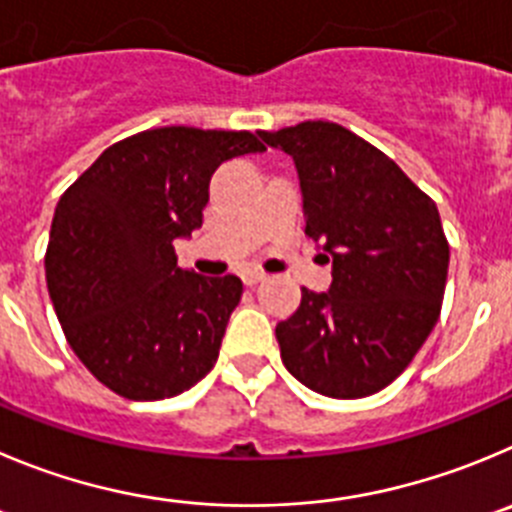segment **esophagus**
<instances>
[{"instance_id":"obj_1","label":"esophagus","mask_w":512,"mask_h":512,"mask_svg":"<svg viewBox=\"0 0 512 512\" xmlns=\"http://www.w3.org/2000/svg\"><path fill=\"white\" fill-rule=\"evenodd\" d=\"M260 280H265V272H262V270H245V272H242V283H245V285H257Z\"/></svg>"}]
</instances>
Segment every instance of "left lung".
Masks as SVG:
<instances>
[{
	"instance_id": "left-lung-1",
	"label": "left lung",
	"mask_w": 512,
	"mask_h": 512,
	"mask_svg": "<svg viewBox=\"0 0 512 512\" xmlns=\"http://www.w3.org/2000/svg\"><path fill=\"white\" fill-rule=\"evenodd\" d=\"M293 156L305 234L331 262L328 293L303 288L275 336L285 369L333 399L389 386L439 318L450 245L437 204L394 161L331 121L262 131Z\"/></svg>"
}]
</instances>
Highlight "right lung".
Returning a JSON list of instances; mask_svg holds the SVG:
<instances>
[{"instance_id":"obj_1","label":"right lung","mask_w":512,"mask_h":512,"mask_svg":"<svg viewBox=\"0 0 512 512\" xmlns=\"http://www.w3.org/2000/svg\"><path fill=\"white\" fill-rule=\"evenodd\" d=\"M260 151L250 131L151 128L105 148L57 202L47 290L75 356L118 396L169 399L212 371L242 280L181 270L174 242L202 227L217 166Z\"/></svg>"}]
</instances>
